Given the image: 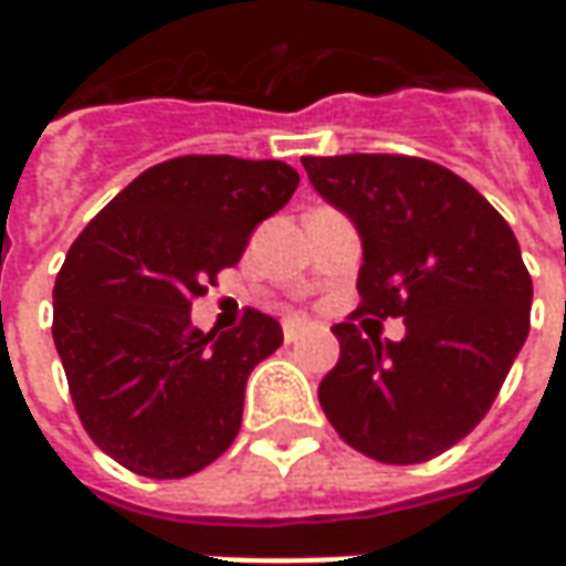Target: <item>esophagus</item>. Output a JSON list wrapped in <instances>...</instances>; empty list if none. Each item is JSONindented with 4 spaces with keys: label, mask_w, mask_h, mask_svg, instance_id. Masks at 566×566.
Returning <instances> with one entry per match:
<instances>
[{
    "label": "esophagus",
    "mask_w": 566,
    "mask_h": 566,
    "mask_svg": "<svg viewBox=\"0 0 566 566\" xmlns=\"http://www.w3.org/2000/svg\"><path fill=\"white\" fill-rule=\"evenodd\" d=\"M303 333H306V324H303V321H284V343H296Z\"/></svg>",
    "instance_id": "esophagus-1"
}]
</instances>
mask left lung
<instances>
[{"label":"left lung","instance_id":"left-lung-1","mask_svg":"<svg viewBox=\"0 0 566 566\" xmlns=\"http://www.w3.org/2000/svg\"><path fill=\"white\" fill-rule=\"evenodd\" d=\"M303 166L364 239L360 306L333 327L339 364L321 381V409L373 461H430L488 416L531 331L534 284L515 233L439 163L343 154ZM364 314L403 317L407 336L379 340L356 324Z\"/></svg>","mask_w":566,"mask_h":566}]
</instances>
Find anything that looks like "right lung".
I'll use <instances>...</instances> for the list:
<instances>
[{
    "label": "right lung",
    "instance_id": "obj_1",
    "mask_svg": "<svg viewBox=\"0 0 566 566\" xmlns=\"http://www.w3.org/2000/svg\"><path fill=\"white\" fill-rule=\"evenodd\" d=\"M296 185L282 160L187 154L145 169L72 242L51 331L81 424L120 467L185 479L230 449L282 327L248 308L233 331L202 333L190 306Z\"/></svg>",
    "mask_w": 566,
    "mask_h": 566
}]
</instances>
